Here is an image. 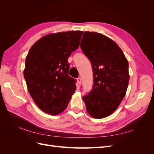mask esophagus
I'll return each instance as SVG.
<instances>
[{
    "label": "esophagus",
    "instance_id": "obj_1",
    "mask_svg": "<svg viewBox=\"0 0 154 154\" xmlns=\"http://www.w3.org/2000/svg\"><path fill=\"white\" fill-rule=\"evenodd\" d=\"M77 82H78V84L79 85H82V80H81L80 78H77Z\"/></svg>",
    "mask_w": 154,
    "mask_h": 154
}]
</instances>
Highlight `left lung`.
Segmentation results:
<instances>
[{
  "label": "left lung",
  "instance_id": "obj_1",
  "mask_svg": "<svg viewBox=\"0 0 154 154\" xmlns=\"http://www.w3.org/2000/svg\"><path fill=\"white\" fill-rule=\"evenodd\" d=\"M80 47L92 64L94 85L83 97L87 112L101 119L112 114L124 98L129 82L128 62L118 45L103 34L85 31Z\"/></svg>",
  "mask_w": 154,
  "mask_h": 154
}]
</instances>
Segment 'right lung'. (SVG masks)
Listing matches in <instances>:
<instances>
[{
	"mask_svg": "<svg viewBox=\"0 0 154 154\" xmlns=\"http://www.w3.org/2000/svg\"><path fill=\"white\" fill-rule=\"evenodd\" d=\"M82 31L50 33L32 45L26 58L24 76L35 104L46 114L66 110L76 88L68 74L67 60L80 45Z\"/></svg>",
	"mask_w": 154,
	"mask_h": 154,
	"instance_id": "add662e5",
	"label": "right lung"
}]
</instances>
